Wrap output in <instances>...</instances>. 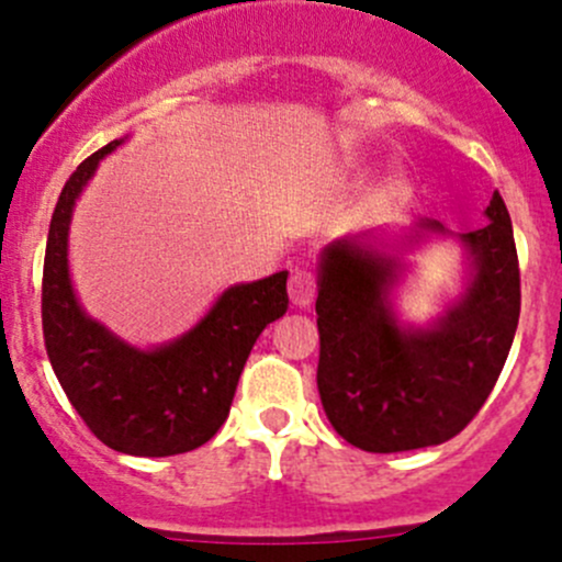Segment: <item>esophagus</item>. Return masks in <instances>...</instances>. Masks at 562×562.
<instances>
[{
	"label": "esophagus",
	"mask_w": 562,
	"mask_h": 562,
	"mask_svg": "<svg viewBox=\"0 0 562 562\" xmlns=\"http://www.w3.org/2000/svg\"><path fill=\"white\" fill-rule=\"evenodd\" d=\"M315 293H317V282L315 274L307 269H299L291 274V282H288V296L296 307H310L315 302Z\"/></svg>",
	"instance_id": "obj_1"
}]
</instances>
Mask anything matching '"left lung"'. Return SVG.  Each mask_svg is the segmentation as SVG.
Returning a JSON list of instances; mask_svg holds the SVG:
<instances>
[{
	"label": "left lung",
	"instance_id": "1",
	"mask_svg": "<svg viewBox=\"0 0 562 562\" xmlns=\"http://www.w3.org/2000/svg\"><path fill=\"white\" fill-rule=\"evenodd\" d=\"M490 223L457 241L468 255L464 291L429 326L402 323L391 291L407 263L402 252L429 236H454L422 220L400 239L345 236L317 260V391L331 427L350 446L394 454L438 446L462 432L512 350L519 323V260L501 192Z\"/></svg>",
	"mask_w": 562,
	"mask_h": 562
}]
</instances>
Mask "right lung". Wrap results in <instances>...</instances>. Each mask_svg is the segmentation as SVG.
Returning <instances> with one entry per match:
<instances>
[{
    "label": "right lung",
    "instance_id": "obj_1",
    "mask_svg": "<svg viewBox=\"0 0 562 562\" xmlns=\"http://www.w3.org/2000/svg\"><path fill=\"white\" fill-rule=\"evenodd\" d=\"M111 140L67 179L48 228L43 266V337L50 367L87 427L113 451L173 457L198 449L228 418L255 339L288 310V271L225 288L206 315L157 348H135L76 299L67 260L72 209Z\"/></svg>",
    "mask_w": 562,
    "mask_h": 562
}]
</instances>
